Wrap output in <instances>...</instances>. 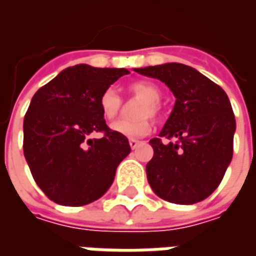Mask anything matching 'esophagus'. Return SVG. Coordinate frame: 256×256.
<instances>
[{
	"mask_svg": "<svg viewBox=\"0 0 256 256\" xmlns=\"http://www.w3.org/2000/svg\"><path fill=\"white\" fill-rule=\"evenodd\" d=\"M128 144H130V146H132V150H136V148H137V146L140 145V141H138V140L130 138V140H128Z\"/></svg>",
	"mask_w": 256,
	"mask_h": 256,
	"instance_id": "esophagus-1",
	"label": "esophagus"
}]
</instances>
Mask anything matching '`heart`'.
<instances>
[{
    "mask_svg": "<svg viewBox=\"0 0 256 256\" xmlns=\"http://www.w3.org/2000/svg\"><path fill=\"white\" fill-rule=\"evenodd\" d=\"M128 90L136 97L142 98V102L137 111L140 119L128 122V120H118L112 123L111 128L115 133L128 137V138H138L144 137L150 132V118H156L160 112L159 101L162 98L160 89L152 82L148 80H136L128 86ZM100 111L106 120H112L116 116L122 106V100L112 88L106 89L100 96L98 100Z\"/></svg>",
    "mask_w": 256,
    "mask_h": 256,
    "instance_id": "heart-1",
    "label": "heart"
}]
</instances>
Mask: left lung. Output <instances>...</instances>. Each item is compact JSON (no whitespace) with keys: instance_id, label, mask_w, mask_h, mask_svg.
Wrapping results in <instances>:
<instances>
[{"instance_id":"1","label":"left lung","mask_w":256,"mask_h":256,"mask_svg":"<svg viewBox=\"0 0 256 256\" xmlns=\"http://www.w3.org/2000/svg\"><path fill=\"white\" fill-rule=\"evenodd\" d=\"M167 84L176 97L146 164L152 190L166 202L194 204L208 198L225 176L233 156L236 119L224 89L198 70L180 63L134 68Z\"/></svg>"}]
</instances>
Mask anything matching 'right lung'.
I'll return each instance as SVG.
<instances>
[{
  "mask_svg": "<svg viewBox=\"0 0 256 256\" xmlns=\"http://www.w3.org/2000/svg\"><path fill=\"white\" fill-rule=\"evenodd\" d=\"M130 74L126 68L68 67L36 92L23 123V150L42 192L62 206L100 198L130 154L124 136L108 128L100 111L101 93ZM102 131L104 137L90 139Z\"/></svg>",
  "mask_w": 256,
  "mask_h": 256,
  "instance_id": "add662e5",
  "label": "right lung"
}]
</instances>
